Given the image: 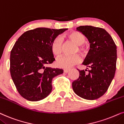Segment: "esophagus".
<instances>
[{
  "instance_id": "obj_1",
  "label": "esophagus",
  "mask_w": 124,
  "mask_h": 124,
  "mask_svg": "<svg viewBox=\"0 0 124 124\" xmlns=\"http://www.w3.org/2000/svg\"><path fill=\"white\" fill-rule=\"evenodd\" d=\"M63 71H64V72H65V73H67V72L69 71V69H64Z\"/></svg>"
}]
</instances>
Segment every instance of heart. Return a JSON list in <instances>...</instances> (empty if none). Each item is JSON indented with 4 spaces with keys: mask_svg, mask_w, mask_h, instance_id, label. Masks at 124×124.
Segmentation results:
<instances>
[{
    "mask_svg": "<svg viewBox=\"0 0 124 124\" xmlns=\"http://www.w3.org/2000/svg\"><path fill=\"white\" fill-rule=\"evenodd\" d=\"M67 38L77 45L75 53L78 52L82 55H86L88 53V48L83 45L85 42V37L81 33L72 32L67 34ZM62 42L59 37L55 38L51 44V50L54 55L58 57L62 53ZM81 59L78 55L72 56H63L59 58L56 61V65L58 67L63 69H69L73 66L77 65Z\"/></svg>",
    "mask_w": 124,
    "mask_h": 124,
    "instance_id": "heart-1",
    "label": "heart"
}]
</instances>
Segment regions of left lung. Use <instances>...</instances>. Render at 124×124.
Instances as JSON below:
<instances>
[{
	"instance_id": "left-lung-1",
	"label": "left lung",
	"mask_w": 124,
	"mask_h": 124,
	"mask_svg": "<svg viewBox=\"0 0 124 124\" xmlns=\"http://www.w3.org/2000/svg\"><path fill=\"white\" fill-rule=\"evenodd\" d=\"M77 30L90 43V49L83 63L90 69L78 70L79 77L72 83V89L80 98L95 100L107 92L115 77L116 45L110 34L101 28L80 26Z\"/></svg>"
}]
</instances>
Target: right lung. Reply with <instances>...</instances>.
<instances>
[{"label": "right lung", "instance_id": "right-lung-1", "mask_svg": "<svg viewBox=\"0 0 124 124\" xmlns=\"http://www.w3.org/2000/svg\"><path fill=\"white\" fill-rule=\"evenodd\" d=\"M67 29L37 28L24 32L17 39L11 52L10 72L23 98L37 101L52 92L53 78L63 70L45 67L55 61L51 44Z\"/></svg>", "mask_w": 124, "mask_h": 124}]
</instances>
